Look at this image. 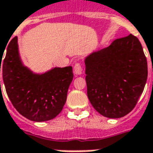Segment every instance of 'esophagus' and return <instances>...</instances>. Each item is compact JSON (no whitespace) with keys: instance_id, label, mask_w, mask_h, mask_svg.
<instances>
[{"instance_id":"obj_1","label":"esophagus","mask_w":153,"mask_h":153,"mask_svg":"<svg viewBox=\"0 0 153 153\" xmlns=\"http://www.w3.org/2000/svg\"><path fill=\"white\" fill-rule=\"evenodd\" d=\"M82 72V68L80 63H76L74 65V73L76 75H81Z\"/></svg>"}]
</instances>
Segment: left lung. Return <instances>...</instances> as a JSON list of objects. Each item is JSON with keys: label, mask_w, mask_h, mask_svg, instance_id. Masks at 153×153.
Masks as SVG:
<instances>
[{"label": "left lung", "mask_w": 153, "mask_h": 153, "mask_svg": "<svg viewBox=\"0 0 153 153\" xmlns=\"http://www.w3.org/2000/svg\"><path fill=\"white\" fill-rule=\"evenodd\" d=\"M87 94L93 107L109 118L129 113L144 90L147 61L142 46L133 35L87 56Z\"/></svg>", "instance_id": "left-lung-1"}]
</instances>
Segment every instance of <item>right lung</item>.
Returning a JSON list of instances; mask_svg holds the SVG:
<instances>
[{"instance_id":"right-lung-1","label":"right lung","mask_w":153,"mask_h":153,"mask_svg":"<svg viewBox=\"0 0 153 153\" xmlns=\"http://www.w3.org/2000/svg\"><path fill=\"white\" fill-rule=\"evenodd\" d=\"M6 51L4 59V52L0 54V71L1 66L6 91L15 109L34 122L54 118L66 101L68 88L73 79L72 66L34 72L22 61L18 37L9 42Z\"/></svg>"}]
</instances>
